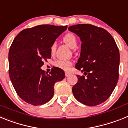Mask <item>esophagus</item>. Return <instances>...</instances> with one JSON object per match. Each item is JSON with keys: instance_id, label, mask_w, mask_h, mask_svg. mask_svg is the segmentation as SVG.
<instances>
[{"instance_id": "34e87169", "label": "esophagus", "mask_w": 128, "mask_h": 128, "mask_svg": "<svg viewBox=\"0 0 128 128\" xmlns=\"http://www.w3.org/2000/svg\"><path fill=\"white\" fill-rule=\"evenodd\" d=\"M70 73H69V72H65V76L66 77V78H67V77H68L70 75Z\"/></svg>"}]
</instances>
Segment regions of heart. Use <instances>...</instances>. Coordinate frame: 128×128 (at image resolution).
I'll return each instance as SVG.
<instances>
[{
    "instance_id": "b5f03b06",
    "label": "heart",
    "mask_w": 128,
    "mask_h": 128,
    "mask_svg": "<svg viewBox=\"0 0 128 128\" xmlns=\"http://www.w3.org/2000/svg\"><path fill=\"white\" fill-rule=\"evenodd\" d=\"M63 41L65 42L68 46L71 48H75L78 44V39L77 37L74 34L69 33L66 34L63 37ZM56 43L54 42L50 46V50L51 54H53L56 50ZM72 63L71 61L67 60H59L55 62V65L59 68H61L63 70H68L70 66L72 65Z\"/></svg>"
}]
</instances>
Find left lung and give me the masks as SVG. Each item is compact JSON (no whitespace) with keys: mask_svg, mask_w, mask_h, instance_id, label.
<instances>
[{"mask_svg":"<svg viewBox=\"0 0 128 128\" xmlns=\"http://www.w3.org/2000/svg\"><path fill=\"white\" fill-rule=\"evenodd\" d=\"M68 30L80 37L81 54L76 68L86 76L77 75L73 94L79 102L87 106L100 104L110 98L118 81V47L103 28L82 24L70 26Z\"/></svg>","mask_w":128,"mask_h":128,"instance_id":"obj_1","label":"left lung"}]
</instances>
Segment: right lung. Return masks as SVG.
<instances>
[{"label":"right lung","instance_id":"1","mask_svg":"<svg viewBox=\"0 0 128 128\" xmlns=\"http://www.w3.org/2000/svg\"><path fill=\"white\" fill-rule=\"evenodd\" d=\"M66 26L40 25L25 29L14 38L9 51V75L16 92L34 106L52 98L54 84L65 77L64 71L53 67L48 74L40 68L51 58L50 48Z\"/></svg>","mask_w":128,"mask_h":128}]
</instances>
